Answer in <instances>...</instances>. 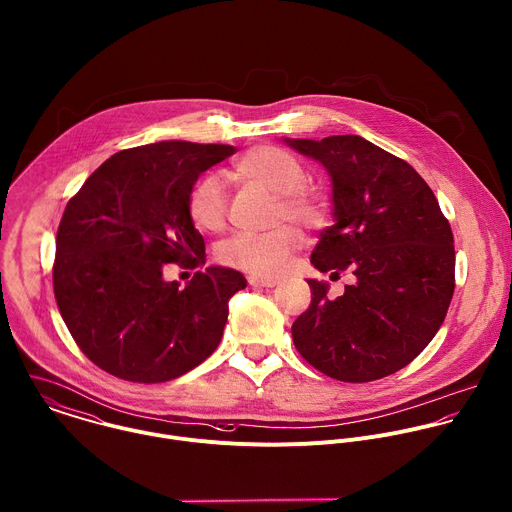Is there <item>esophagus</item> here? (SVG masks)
Here are the masks:
<instances>
[{
	"instance_id": "obj_1",
	"label": "esophagus",
	"mask_w": 512,
	"mask_h": 512,
	"mask_svg": "<svg viewBox=\"0 0 512 512\" xmlns=\"http://www.w3.org/2000/svg\"><path fill=\"white\" fill-rule=\"evenodd\" d=\"M247 281L251 287H275L279 283L277 279H267V277H259V275H251Z\"/></svg>"
}]
</instances>
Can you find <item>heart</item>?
<instances>
[{
    "instance_id": "b5f03b06",
    "label": "heart",
    "mask_w": 512,
    "mask_h": 512,
    "mask_svg": "<svg viewBox=\"0 0 512 512\" xmlns=\"http://www.w3.org/2000/svg\"><path fill=\"white\" fill-rule=\"evenodd\" d=\"M231 176L275 198V223L289 219L307 229L322 225L324 204L305 188L307 172L287 150L277 146L251 148L235 160ZM225 211L221 182L213 174H205L188 194L192 223L204 231H219L225 225ZM301 245V233L291 225H281L259 235H235L219 247L217 255L227 267L251 275H277Z\"/></svg>"
}]
</instances>
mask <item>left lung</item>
<instances>
[{
    "label": "left lung",
    "instance_id": "obj_1",
    "mask_svg": "<svg viewBox=\"0 0 512 512\" xmlns=\"http://www.w3.org/2000/svg\"><path fill=\"white\" fill-rule=\"evenodd\" d=\"M332 180L334 225L310 255L320 273L350 271L354 285L330 301L307 279L310 307L293 342L310 366L340 382L386 378L437 334L455 289L449 221L431 188L402 158L362 136L287 138Z\"/></svg>",
    "mask_w": 512,
    "mask_h": 512
}]
</instances>
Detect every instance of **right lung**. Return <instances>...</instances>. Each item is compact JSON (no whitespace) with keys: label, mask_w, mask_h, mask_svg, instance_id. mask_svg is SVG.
I'll use <instances>...</instances> for the list:
<instances>
[{"label":"right lung","mask_w":512,"mask_h":512,"mask_svg":"<svg viewBox=\"0 0 512 512\" xmlns=\"http://www.w3.org/2000/svg\"><path fill=\"white\" fill-rule=\"evenodd\" d=\"M235 154L227 144L164 140L110 156L69 200L57 229L53 289L83 354L128 382L174 380L217 348L239 271L207 267L180 289L168 263H205L188 215L200 174Z\"/></svg>","instance_id":"add662e5"}]
</instances>
